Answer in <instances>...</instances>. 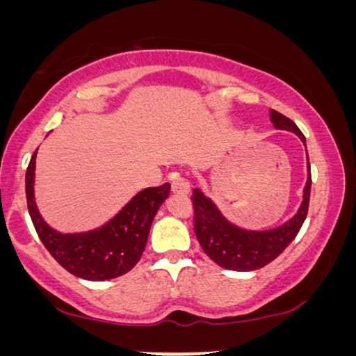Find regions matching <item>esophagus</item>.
Segmentation results:
<instances>
[{
	"label": "esophagus",
	"instance_id": "34e87169",
	"mask_svg": "<svg viewBox=\"0 0 356 356\" xmlns=\"http://www.w3.org/2000/svg\"><path fill=\"white\" fill-rule=\"evenodd\" d=\"M189 181H188V178H184V177H181V175H178V177H175L173 178V181H172V189L175 193H181V194H188L189 193Z\"/></svg>",
	"mask_w": 356,
	"mask_h": 356
}]
</instances>
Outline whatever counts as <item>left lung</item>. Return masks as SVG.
Instances as JSON below:
<instances>
[{"mask_svg":"<svg viewBox=\"0 0 356 356\" xmlns=\"http://www.w3.org/2000/svg\"><path fill=\"white\" fill-rule=\"evenodd\" d=\"M270 120L275 128L291 131L306 144L305 136L298 126L285 115L272 110ZM308 173L309 177L305 186V199L298 213L284 227L269 232H246L233 227L220 216L212 201L204 197L197 189H194L191 196L194 209V233H196L204 252L216 264L228 270H256L274 261L295 240L306 216H308L311 193L309 159Z\"/></svg>","mask_w":356,"mask_h":356,"instance_id":"left-lung-1","label":"left lung"}]
</instances>
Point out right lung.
Segmentation results:
<instances>
[{
  "label": "right lung",
  "mask_w": 356,
  "mask_h": 356,
  "mask_svg": "<svg viewBox=\"0 0 356 356\" xmlns=\"http://www.w3.org/2000/svg\"><path fill=\"white\" fill-rule=\"evenodd\" d=\"M35 154L26 173L27 209L43 246L70 274L86 280H110L129 272L145 250L155 213L170 194V183L147 188L99 230L81 235H61L43 222L33 201Z\"/></svg>",
  "instance_id": "1"
}]
</instances>
